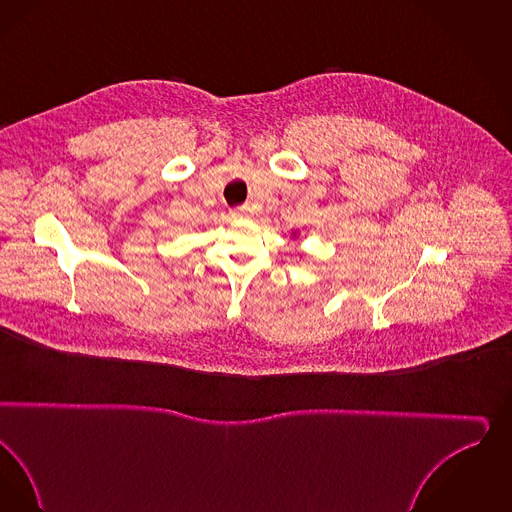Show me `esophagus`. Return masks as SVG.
<instances>
[{
  "mask_svg": "<svg viewBox=\"0 0 512 512\" xmlns=\"http://www.w3.org/2000/svg\"><path fill=\"white\" fill-rule=\"evenodd\" d=\"M230 215H232V219H251L253 217V210L249 206H242L238 210H232Z\"/></svg>",
  "mask_w": 512,
  "mask_h": 512,
  "instance_id": "esophagus-1",
  "label": "esophagus"
}]
</instances>
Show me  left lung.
<instances>
[{
	"mask_svg": "<svg viewBox=\"0 0 512 512\" xmlns=\"http://www.w3.org/2000/svg\"><path fill=\"white\" fill-rule=\"evenodd\" d=\"M291 236H293V238H299V236H300L299 230H293V232H291Z\"/></svg>",
	"mask_w": 512,
	"mask_h": 512,
	"instance_id": "1",
	"label": "left lung"
}]
</instances>
